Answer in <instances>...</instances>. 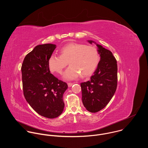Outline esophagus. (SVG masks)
<instances>
[{
	"mask_svg": "<svg viewBox=\"0 0 148 148\" xmlns=\"http://www.w3.org/2000/svg\"><path fill=\"white\" fill-rule=\"evenodd\" d=\"M74 83H68V86L69 87H71V86H72V85H73V84Z\"/></svg>",
	"mask_w": 148,
	"mask_h": 148,
	"instance_id": "esophagus-1",
	"label": "esophagus"
}]
</instances>
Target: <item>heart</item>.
I'll return each instance as SVG.
<instances>
[{
    "label": "heart",
    "mask_w": 148,
    "mask_h": 148,
    "mask_svg": "<svg viewBox=\"0 0 148 148\" xmlns=\"http://www.w3.org/2000/svg\"><path fill=\"white\" fill-rule=\"evenodd\" d=\"M60 56H50L48 66L51 72L62 73L68 62L70 66L63 73L66 80L76 79L80 75L83 77L91 75L99 62V52L92 45L70 42L60 49Z\"/></svg>",
    "instance_id": "heart-1"
}]
</instances>
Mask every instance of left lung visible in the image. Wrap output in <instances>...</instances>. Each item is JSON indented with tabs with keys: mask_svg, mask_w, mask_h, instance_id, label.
<instances>
[{
	"mask_svg": "<svg viewBox=\"0 0 148 148\" xmlns=\"http://www.w3.org/2000/svg\"><path fill=\"white\" fill-rule=\"evenodd\" d=\"M97 47L100 60L89 81L82 83V101L86 109L97 112L106 107L113 96L117 85V64L112 53L93 40Z\"/></svg>",
	"mask_w": 148,
	"mask_h": 148,
	"instance_id": "1",
	"label": "left lung"
}]
</instances>
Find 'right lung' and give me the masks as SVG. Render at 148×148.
I'll return each mask as SVG.
<instances>
[{"label":"right lung","mask_w":148,"mask_h":148,"mask_svg":"<svg viewBox=\"0 0 148 148\" xmlns=\"http://www.w3.org/2000/svg\"><path fill=\"white\" fill-rule=\"evenodd\" d=\"M53 44H40L28 53L22 64L21 73L24 97L39 114L48 119L63 112L66 83L50 73L48 59L56 48Z\"/></svg>","instance_id":"add662e5"}]
</instances>
